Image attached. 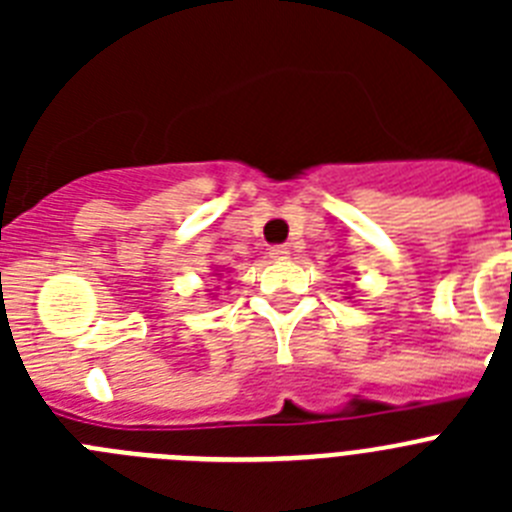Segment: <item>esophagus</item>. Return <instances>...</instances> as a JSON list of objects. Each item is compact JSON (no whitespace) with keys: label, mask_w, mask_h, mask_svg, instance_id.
<instances>
[{"label":"esophagus","mask_w":512,"mask_h":512,"mask_svg":"<svg viewBox=\"0 0 512 512\" xmlns=\"http://www.w3.org/2000/svg\"><path fill=\"white\" fill-rule=\"evenodd\" d=\"M269 256L274 261H282V259H287V256H289V248L287 246H271Z\"/></svg>","instance_id":"34e87169"}]
</instances>
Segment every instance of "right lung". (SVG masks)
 I'll return each mask as SVG.
<instances>
[{
    "label": "right lung",
    "instance_id": "add662e5",
    "mask_svg": "<svg viewBox=\"0 0 512 512\" xmlns=\"http://www.w3.org/2000/svg\"><path fill=\"white\" fill-rule=\"evenodd\" d=\"M217 271H220V269H215V274H212V277H220V274H217Z\"/></svg>",
    "mask_w": 512,
    "mask_h": 512
}]
</instances>
